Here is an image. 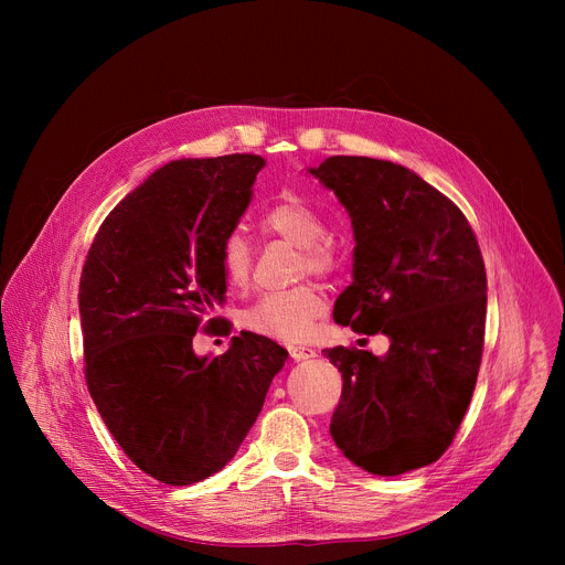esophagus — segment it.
<instances>
[{
  "label": "esophagus",
  "instance_id": "34e87169",
  "mask_svg": "<svg viewBox=\"0 0 565 565\" xmlns=\"http://www.w3.org/2000/svg\"><path fill=\"white\" fill-rule=\"evenodd\" d=\"M288 351H290V358H292L295 362L310 360V358H315V355H317V351H315V349H310V347H290Z\"/></svg>",
  "mask_w": 565,
  "mask_h": 565
}]
</instances>
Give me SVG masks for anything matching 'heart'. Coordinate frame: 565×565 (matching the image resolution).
<instances>
[{
	"mask_svg": "<svg viewBox=\"0 0 565 565\" xmlns=\"http://www.w3.org/2000/svg\"><path fill=\"white\" fill-rule=\"evenodd\" d=\"M259 225L266 234L286 238L290 244L299 246V275L312 273L329 277L338 270L335 246L324 238V218L299 196L288 194L277 201L264 212ZM218 262L230 288H250L255 255L244 234L230 232L223 238ZM327 308L329 299L324 288L306 281L286 290L264 292L241 315V324L266 338L301 342L315 331V324L327 315Z\"/></svg>",
	"mask_w": 565,
	"mask_h": 565,
	"instance_id": "1",
	"label": "heart"
}]
</instances>
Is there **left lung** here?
Returning a JSON list of instances; mask_svg holds the SVG:
<instances>
[{
  "label": "left lung",
  "mask_w": 565,
  "mask_h": 565,
  "mask_svg": "<svg viewBox=\"0 0 565 565\" xmlns=\"http://www.w3.org/2000/svg\"><path fill=\"white\" fill-rule=\"evenodd\" d=\"M310 174L335 192L355 234L353 284L333 317L391 340L384 358L324 349L344 380L331 436L377 476L431 465L465 418L486 342L476 234L451 199L391 160L331 156Z\"/></svg>",
  "instance_id": "8db88e82"
}]
</instances>
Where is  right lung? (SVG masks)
<instances>
[{
    "mask_svg": "<svg viewBox=\"0 0 565 565\" xmlns=\"http://www.w3.org/2000/svg\"><path fill=\"white\" fill-rule=\"evenodd\" d=\"M266 160L183 158L156 170L103 221L79 277L85 380L127 458L166 486H192L236 454L288 351L241 331L225 353L192 340L223 301L221 244Z\"/></svg>",
    "mask_w": 565,
    "mask_h": 565,
    "instance_id": "1",
    "label": "right lung"
}]
</instances>
